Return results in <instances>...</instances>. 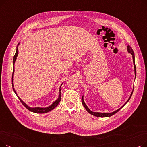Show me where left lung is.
<instances>
[{"label":"left lung","mask_w":147,"mask_h":147,"mask_svg":"<svg viewBox=\"0 0 147 147\" xmlns=\"http://www.w3.org/2000/svg\"><path fill=\"white\" fill-rule=\"evenodd\" d=\"M127 52H129V53H130L131 55H132V58H133V63H134V71H135V78H136V66H135V54H134V51H133V49H132V48L130 47V46H129V45H128L127 46ZM134 88H133V90H132V92H131V94H130V96H129V99H127V101L123 104L120 108H119V109H118L117 110H115V111H113V112H111V113H100V112H94V111H91L89 109V107L86 105V104H85V102H84V99H83V96H82V104H83V106L84 107V108H85V109L86 110V111L89 113H90V114H91L92 115H95V116H96V117H110V116H111V115H114V114H115L116 113H117L121 109V108H123V106H124L130 100V98H131V96H132V94H133V92H134Z\"/></svg>","instance_id":"obj_1"}]
</instances>
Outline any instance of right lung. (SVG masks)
<instances>
[{
	"label": "right lung",
	"mask_w": 147,
	"mask_h": 147,
	"mask_svg": "<svg viewBox=\"0 0 147 147\" xmlns=\"http://www.w3.org/2000/svg\"><path fill=\"white\" fill-rule=\"evenodd\" d=\"M20 45V43H18V45L17 46V49H16V52H15V55L13 57V73H12V88H13V92H15V94L17 95V96H18V99H20V101H21V102L24 105L27 109H28L29 111H32V112H33V113H40V114H42V113H48L51 110H52L53 109H55V108L58 105V104L61 101V86L62 84H63V83H62L61 84V86L59 87V95H58V98H57V99H56L55 101H53L52 102V104H51L48 107H31L30 106H28L27 104H26L24 101H22V100L17 95V93L16 92V91H15V89H14V85H13V74H14V71H15V69H14V65H15V61H16L17 60V56H18V45Z\"/></svg>",
	"instance_id": "obj_1"
}]
</instances>
